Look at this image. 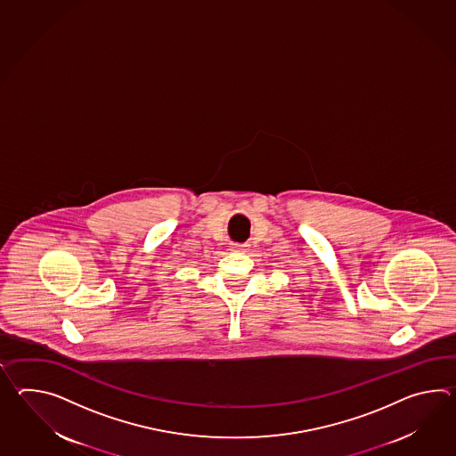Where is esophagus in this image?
Segmentation results:
<instances>
[{"label":"esophagus","instance_id":"obj_1","mask_svg":"<svg viewBox=\"0 0 456 456\" xmlns=\"http://www.w3.org/2000/svg\"><path fill=\"white\" fill-rule=\"evenodd\" d=\"M232 248L235 252H247L248 250V243H233Z\"/></svg>","mask_w":456,"mask_h":456}]
</instances>
